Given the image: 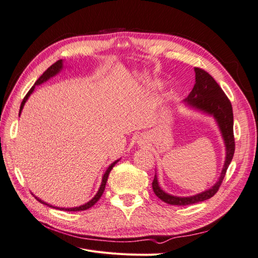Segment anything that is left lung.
Wrapping results in <instances>:
<instances>
[{"mask_svg":"<svg viewBox=\"0 0 258 258\" xmlns=\"http://www.w3.org/2000/svg\"><path fill=\"white\" fill-rule=\"evenodd\" d=\"M195 73H196V84H195L189 96L185 99V102L215 117L226 144V160L218 182L210 189L191 197H176L165 192L159 187L157 176L155 175L152 183L155 195L160 200L171 206L194 205L213 197L220 189L226 171H227L232 160L233 153H235L236 144L235 137H233V113L230 100L225 95L221 86L205 70L196 67Z\"/></svg>","mask_w":258,"mask_h":258,"instance_id":"8db88e82","label":"left lung"}]
</instances>
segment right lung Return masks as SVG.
<instances>
[{"label": "right lung", "instance_id": "right-lung-1", "mask_svg": "<svg viewBox=\"0 0 258 258\" xmlns=\"http://www.w3.org/2000/svg\"><path fill=\"white\" fill-rule=\"evenodd\" d=\"M62 69V60H58V61H56L54 62L53 64H51L47 70H46V71L41 75V77L40 79H38L36 82H35V84H34V86L35 85H40V84H42V83H44V82H46L47 80H49L51 76H53V75H56L60 70ZM34 86H32V88H31L29 91H28V93L26 95V97L23 98V100H22V102H21V105H20V111H19V115H20V113H21V110H22V107H23V105H25V103H26V101L28 100V98H29V96L31 95V93H32V91L34 90ZM118 161V160H116V161H114L112 165L108 167V169L106 170V172L104 173V175H103V178H102V183H101V186H100V188H99V190H98V192H97V195L95 197H93L89 202H87V204H85V205H83V206H81V207H76V208H69V209H66V208H61L60 210H66V211H70V212H72V211H84V210H87V209H89V208H91L92 206H95V204H97V201L101 198V196H102V194H103V191H104V188H105V185H106V182H107V177H108V174H110V172H111V170L113 169V167L115 166V163ZM35 199L37 200V201H40L41 204H44V205H47V204H45L44 201H42L41 199H38L37 197H35ZM47 206H49V205H47ZM49 207H51V206H49ZM52 208H54V207H52ZM54 209H59V208H54Z\"/></svg>", "mask_w": 258, "mask_h": 258}]
</instances>
